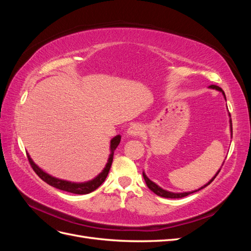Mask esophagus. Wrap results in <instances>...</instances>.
Segmentation results:
<instances>
[{"label": "esophagus", "mask_w": 251, "mask_h": 251, "mask_svg": "<svg viewBox=\"0 0 251 251\" xmlns=\"http://www.w3.org/2000/svg\"><path fill=\"white\" fill-rule=\"evenodd\" d=\"M126 133L130 136H138L142 133V126L139 124H133L132 126H130V127L127 128Z\"/></svg>", "instance_id": "esophagus-1"}]
</instances>
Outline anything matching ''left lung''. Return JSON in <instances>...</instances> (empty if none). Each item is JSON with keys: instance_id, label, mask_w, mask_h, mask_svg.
<instances>
[{"instance_id": "1", "label": "left lung", "mask_w": 251, "mask_h": 251, "mask_svg": "<svg viewBox=\"0 0 251 251\" xmlns=\"http://www.w3.org/2000/svg\"><path fill=\"white\" fill-rule=\"evenodd\" d=\"M209 88H210V89H215V90L220 91V92H222V94H223V95H224V97H225L224 91H223L221 88H220V87H218V86H216V85H211V86H209ZM225 100H226V97H225ZM229 115H230V114H229ZM229 123H230V132H231V135H232V124H231V119L229 120ZM220 171H221V169H220V170L217 172V174L215 175V176L212 177V178L208 181V183H206L205 185H203V186H202V187H200L199 189H196V191H194V192H186V193H172V192H169V191H165V189L161 188L160 186H158L156 183H154L153 181H151V180L147 177V175L144 174V172L142 173V175H143L144 181H146V183H147L148 187L151 189V192L155 193L157 196L163 197V198L178 199V198H183V197H186V196H188L189 194H193V193H195V192H198V191H200V189H202V188H204V187H206L207 185H209V184L211 183V182L214 181V179L218 176V174L220 173Z\"/></svg>"}]
</instances>
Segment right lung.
I'll list each match as a JSON object with an SVG mask.
<instances>
[{"mask_svg": "<svg viewBox=\"0 0 251 251\" xmlns=\"http://www.w3.org/2000/svg\"><path fill=\"white\" fill-rule=\"evenodd\" d=\"M120 139L121 136L117 135L111 140V144H110V150H111V154L109 156V160L108 163L105 164V168L102 170V172L98 175L97 177H95L93 180L88 181V182H82V183H74V182H70V181H66V180H62V179H57L55 177L50 176L49 174L45 173L42 169H40L37 166L31 158H30L29 154H27L28 160L31 168L33 169V171L35 172V174L39 176L43 181L46 182L49 185L58 188L60 191H65L68 193H72V194H76V195H86L89 194L91 192L95 191L96 188L100 187L107 178L109 171L111 169V165L113 162V156H114V151L116 150V148L118 147V144L120 143Z\"/></svg>", "mask_w": 251, "mask_h": 251, "instance_id": "1", "label": "right lung"}]
</instances>
